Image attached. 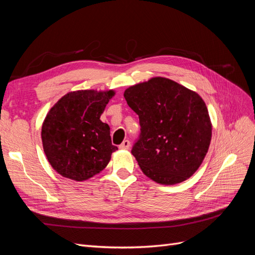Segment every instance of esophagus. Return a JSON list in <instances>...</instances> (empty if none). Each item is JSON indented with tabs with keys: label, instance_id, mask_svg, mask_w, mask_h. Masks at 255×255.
Masks as SVG:
<instances>
[{
	"label": "esophagus",
	"instance_id": "obj_1",
	"mask_svg": "<svg viewBox=\"0 0 255 255\" xmlns=\"http://www.w3.org/2000/svg\"><path fill=\"white\" fill-rule=\"evenodd\" d=\"M129 145H130L129 140L126 139V140H123V142L119 145V148H120V149H123V150H128V149L129 148Z\"/></svg>",
	"mask_w": 255,
	"mask_h": 255
}]
</instances>
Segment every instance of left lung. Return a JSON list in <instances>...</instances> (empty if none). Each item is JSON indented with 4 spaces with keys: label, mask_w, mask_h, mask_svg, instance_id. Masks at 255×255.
<instances>
[{
    "label": "left lung",
    "mask_w": 255,
    "mask_h": 255,
    "mask_svg": "<svg viewBox=\"0 0 255 255\" xmlns=\"http://www.w3.org/2000/svg\"><path fill=\"white\" fill-rule=\"evenodd\" d=\"M139 117L140 134L132 154L156 183L173 185L194 174L212 139L207 107L198 94L165 78H153L125 91Z\"/></svg>",
    "instance_id": "obj_1"
}]
</instances>
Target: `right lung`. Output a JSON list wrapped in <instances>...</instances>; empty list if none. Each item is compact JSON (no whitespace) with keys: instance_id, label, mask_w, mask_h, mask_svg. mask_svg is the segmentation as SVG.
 <instances>
[{"instance_id":"obj_1","label":"right lung","mask_w":255,"mask_h":255,"mask_svg":"<svg viewBox=\"0 0 255 255\" xmlns=\"http://www.w3.org/2000/svg\"><path fill=\"white\" fill-rule=\"evenodd\" d=\"M114 95L113 90L69 92L48 113L41 129L43 151L60 175L87 180L102 171L118 150L109 125L100 120Z\"/></svg>"}]
</instances>
